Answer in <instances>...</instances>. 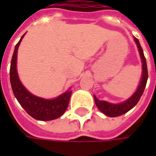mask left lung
Here are the masks:
<instances>
[{
	"label": "left lung",
	"mask_w": 156,
	"mask_h": 156,
	"mask_svg": "<svg viewBox=\"0 0 156 156\" xmlns=\"http://www.w3.org/2000/svg\"><path fill=\"white\" fill-rule=\"evenodd\" d=\"M134 41L136 43L138 51L140 54V57L141 60V67H142V74H141V81L139 83V86L137 87V89L135 90V92L129 99H127L125 101L121 102V103H111L106 101H100L99 99L96 98L95 95H94V102L96 104V107L98 108L101 113H103L107 116L109 117H116L120 116L123 114L129 112L130 109H132L135 105L137 104V102L139 101V100L142 95V94L144 92V89L146 87L147 81V62H146V59L143 54V50L141 48L140 42L138 39H136L134 37Z\"/></svg>",
	"instance_id": "1"
}]
</instances>
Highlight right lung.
I'll return each mask as SVG.
<instances>
[{
    "label": "right lung",
    "instance_id": "add662e5",
    "mask_svg": "<svg viewBox=\"0 0 156 156\" xmlns=\"http://www.w3.org/2000/svg\"><path fill=\"white\" fill-rule=\"evenodd\" d=\"M21 36L19 42L15 45V51L10 65V82L15 98L27 114L38 121H51L62 116L69 106L72 90L69 88L65 93L54 99H45L31 94L22 85L17 73V52L21 44Z\"/></svg>",
    "mask_w": 156,
    "mask_h": 156
}]
</instances>
